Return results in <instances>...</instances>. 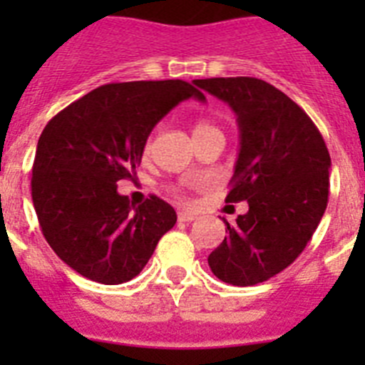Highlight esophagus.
<instances>
[{
  "instance_id": "obj_1",
  "label": "esophagus",
  "mask_w": 365,
  "mask_h": 365,
  "mask_svg": "<svg viewBox=\"0 0 365 365\" xmlns=\"http://www.w3.org/2000/svg\"><path fill=\"white\" fill-rule=\"evenodd\" d=\"M177 219H179L180 222H192V221H195V219H197V215L192 214V212H179Z\"/></svg>"
}]
</instances>
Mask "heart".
I'll return each mask as SVG.
<instances>
[{
    "mask_svg": "<svg viewBox=\"0 0 365 365\" xmlns=\"http://www.w3.org/2000/svg\"><path fill=\"white\" fill-rule=\"evenodd\" d=\"M206 128H214V125L212 124H208V122H205V120H201V122H197V124H195V128H193V131H201V130H206ZM150 140H148L146 143V146H144V150H150Z\"/></svg>",
    "mask_w": 365,
    "mask_h": 365,
    "instance_id": "b5f03b06",
    "label": "heart"
}]
</instances>
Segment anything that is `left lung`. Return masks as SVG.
<instances>
[{
	"mask_svg": "<svg viewBox=\"0 0 365 365\" xmlns=\"http://www.w3.org/2000/svg\"><path fill=\"white\" fill-rule=\"evenodd\" d=\"M237 117L240 153L228 202L248 212L227 225L208 256L214 276L237 287L267 282L307 247L329 197L331 157L309 115L285 93L252 76L193 80Z\"/></svg>",
	"mask_w": 365,
	"mask_h": 365,
	"instance_id": "1",
	"label": "left lung"
}]
</instances>
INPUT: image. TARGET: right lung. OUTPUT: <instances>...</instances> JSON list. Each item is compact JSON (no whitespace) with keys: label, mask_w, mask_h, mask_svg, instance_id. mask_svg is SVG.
I'll list each match as a JSON object with an SVG mask.
<instances>
[{"label":"right lung","mask_w":365,"mask_h":365,"mask_svg":"<svg viewBox=\"0 0 365 365\" xmlns=\"http://www.w3.org/2000/svg\"><path fill=\"white\" fill-rule=\"evenodd\" d=\"M197 98L182 80L100 86L58 113L41 131L32 164V202L45 240L83 278L130 282L148 263L177 214L157 195L133 206L117 182L135 179L155 124Z\"/></svg>","instance_id":"add662e5"}]
</instances>
